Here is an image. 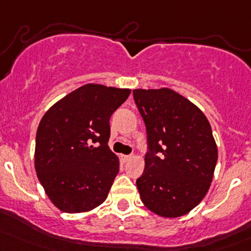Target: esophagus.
<instances>
[{
    "mask_svg": "<svg viewBox=\"0 0 251 251\" xmlns=\"http://www.w3.org/2000/svg\"><path fill=\"white\" fill-rule=\"evenodd\" d=\"M121 159H123V162H124V163H125V162L130 161V159H131V156H127V155H123V156H121Z\"/></svg>",
    "mask_w": 251,
    "mask_h": 251,
    "instance_id": "obj_1",
    "label": "esophagus"
}]
</instances>
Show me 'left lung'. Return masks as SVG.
Masks as SVG:
<instances>
[{
    "label": "left lung",
    "mask_w": 251,
    "mask_h": 251,
    "mask_svg": "<svg viewBox=\"0 0 251 251\" xmlns=\"http://www.w3.org/2000/svg\"><path fill=\"white\" fill-rule=\"evenodd\" d=\"M133 98L149 147L137 180L140 199L157 216H184L201 202L213 180L218 149L210 123L199 107L169 88L134 89Z\"/></svg>",
    "instance_id": "8db88e82"
}]
</instances>
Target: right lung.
<instances>
[{"label":"right lung","mask_w":251,"mask_h":251,"mask_svg":"<svg viewBox=\"0 0 251 251\" xmlns=\"http://www.w3.org/2000/svg\"><path fill=\"white\" fill-rule=\"evenodd\" d=\"M131 89L88 83L57 101L41 118L34 167L44 191L67 213L94 210L107 199L119 158L109 150V119Z\"/></svg>","instance_id":"1"}]
</instances>
